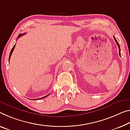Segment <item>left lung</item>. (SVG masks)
<instances>
[{
  "label": "left lung",
  "instance_id": "left-lung-1",
  "mask_svg": "<svg viewBox=\"0 0 130 130\" xmlns=\"http://www.w3.org/2000/svg\"><path fill=\"white\" fill-rule=\"evenodd\" d=\"M113 38H114V39H115V40L116 41V43H117V46H118V47H119V55H120V56H121V54H120V46H119V43H118V42H117V40H116V39L115 38V36H113Z\"/></svg>",
  "mask_w": 130,
  "mask_h": 130
}]
</instances>
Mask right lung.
Returning a JSON list of instances; mask_svg holds the SVG:
<instances>
[{
  "label": "right lung",
  "instance_id": "right-lung-1",
  "mask_svg": "<svg viewBox=\"0 0 130 130\" xmlns=\"http://www.w3.org/2000/svg\"><path fill=\"white\" fill-rule=\"evenodd\" d=\"M25 34H20L18 36V38H17V39L19 38H20L21 36H22V35H25ZM15 45H14V46H13V48H12V49H11V52H10V55H9V61H10V57H11V54H12V53H13V50H14V48H15ZM48 95H48H47L46 96H43V97H42V98H39V99H42V98H45V97H46V96H47Z\"/></svg>",
  "mask_w": 130,
  "mask_h": 130
}]
</instances>
